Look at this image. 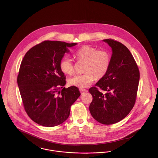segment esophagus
<instances>
[{
    "mask_svg": "<svg viewBox=\"0 0 158 158\" xmlns=\"http://www.w3.org/2000/svg\"><path fill=\"white\" fill-rule=\"evenodd\" d=\"M80 92H81V94H85V93H86L87 92H88V90L87 89H80Z\"/></svg>",
    "mask_w": 158,
    "mask_h": 158,
    "instance_id": "esophagus-1",
    "label": "esophagus"
}]
</instances>
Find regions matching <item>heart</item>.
<instances>
[{
    "mask_svg": "<svg viewBox=\"0 0 158 158\" xmlns=\"http://www.w3.org/2000/svg\"><path fill=\"white\" fill-rule=\"evenodd\" d=\"M74 57L78 61L85 62L82 75H76L70 78L69 85L83 88L88 86L96 80L103 78L110 66L111 55L106 50H97L90 45H84L77 50ZM60 68L62 72L71 75L74 72V65L70 58L65 56L60 61Z\"/></svg>",
    "mask_w": 158,
    "mask_h": 158,
    "instance_id": "obj_1",
    "label": "heart"
}]
</instances>
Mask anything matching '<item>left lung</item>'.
<instances>
[{
    "instance_id": "1",
    "label": "left lung",
    "mask_w": 158,
    "mask_h": 158,
    "mask_svg": "<svg viewBox=\"0 0 158 158\" xmlns=\"http://www.w3.org/2000/svg\"><path fill=\"white\" fill-rule=\"evenodd\" d=\"M112 48L111 63L106 75L92 87L89 111L93 118L104 125L123 119L135 104L140 73L128 48L113 39L103 40ZM106 91L103 94L99 90Z\"/></svg>"
}]
</instances>
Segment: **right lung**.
Here are the masks:
<instances>
[{
    "mask_svg": "<svg viewBox=\"0 0 158 158\" xmlns=\"http://www.w3.org/2000/svg\"><path fill=\"white\" fill-rule=\"evenodd\" d=\"M76 44L44 41L31 47L23 58L18 85L25 112L39 125L53 127L63 123L80 95L77 87H64L66 77L60 68L64 55Z\"/></svg>",
    "mask_w": 158,
    "mask_h": 158,
    "instance_id": "add662e5",
    "label": "right lung"
}]
</instances>
